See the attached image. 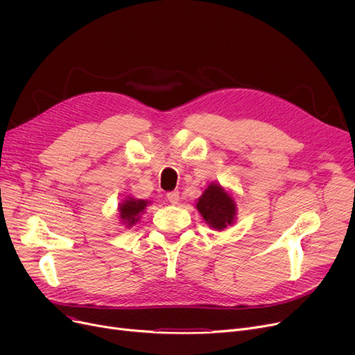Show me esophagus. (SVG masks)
Segmentation results:
<instances>
[{"mask_svg": "<svg viewBox=\"0 0 355 355\" xmlns=\"http://www.w3.org/2000/svg\"><path fill=\"white\" fill-rule=\"evenodd\" d=\"M166 200L173 202V204H177L180 201V193L178 191H170L166 193Z\"/></svg>", "mask_w": 355, "mask_h": 355, "instance_id": "1", "label": "esophagus"}]
</instances>
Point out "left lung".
<instances>
[{"mask_svg": "<svg viewBox=\"0 0 355 355\" xmlns=\"http://www.w3.org/2000/svg\"><path fill=\"white\" fill-rule=\"evenodd\" d=\"M196 207L202 218L207 221V225L216 230H223L230 226L236 214L234 200L214 182L202 193Z\"/></svg>", "mask_w": 355, "mask_h": 355, "instance_id": "obj_1", "label": "left lung"}]
</instances>
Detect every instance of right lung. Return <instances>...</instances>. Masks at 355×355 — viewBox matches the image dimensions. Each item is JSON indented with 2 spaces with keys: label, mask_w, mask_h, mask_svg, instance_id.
Segmentation results:
<instances>
[{
  "label": "right lung",
  "mask_w": 355,
  "mask_h": 355,
  "mask_svg": "<svg viewBox=\"0 0 355 355\" xmlns=\"http://www.w3.org/2000/svg\"><path fill=\"white\" fill-rule=\"evenodd\" d=\"M148 201L145 200H135V198H128L125 200L121 207H119V214L122 221L125 225H128V227L134 226L135 223L139 220L141 213L145 210Z\"/></svg>",
  "instance_id": "right-lung-1"
}]
</instances>
